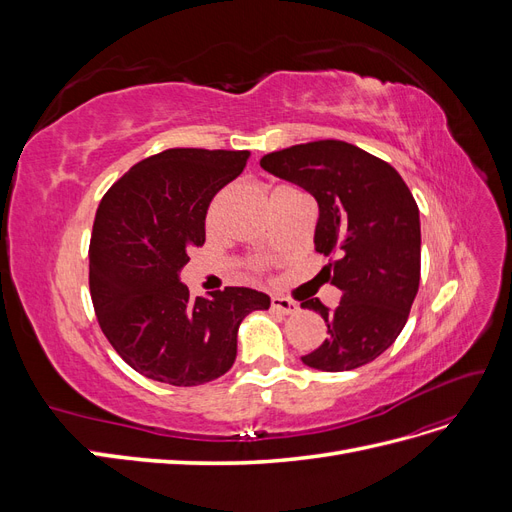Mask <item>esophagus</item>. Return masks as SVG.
<instances>
[{
    "instance_id": "esophagus-1",
    "label": "esophagus",
    "mask_w": 512,
    "mask_h": 512,
    "mask_svg": "<svg viewBox=\"0 0 512 512\" xmlns=\"http://www.w3.org/2000/svg\"><path fill=\"white\" fill-rule=\"evenodd\" d=\"M271 309L273 312H280V314H297L299 312V303H294L290 299H284V297H273L271 299Z\"/></svg>"
}]
</instances>
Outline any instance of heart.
I'll use <instances>...</instances> for the list:
<instances>
[{"instance_id": "1", "label": "heart", "mask_w": 512, "mask_h": 512, "mask_svg": "<svg viewBox=\"0 0 512 512\" xmlns=\"http://www.w3.org/2000/svg\"><path fill=\"white\" fill-rule=\"evenodd\" d=\"M220 205H222V194H218V196H215V198L211 200V205H209V213H207V220H209V222H215V218H218ZM252 269H260L258 262H252Z\"/></svg>"}]
</instances>
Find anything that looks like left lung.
<instances>
[{
  "instance_id": "1",
  "label": "left lung",
  "mask_w": 512,
  "mask_h": 512,
  "mask_svg": "<svg viewBox=\"0 0 512 512\" xmlns=\"http://www.w3.org/2000/svg\"><path fill=\"white\" fill-rule=\"evenodd\" d=\"M260 166L316 198V252L342 301L299 299L327 322V339L301 361L348 371L389 348L406 327L421 280V222L406 181L371 153L344 141H314L267 153Z\"/></svg>"
}]
</instances>
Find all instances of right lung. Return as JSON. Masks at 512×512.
<instances>
[{
	"instance_id": "1",
	"label": "right lung",
	"mask_w": 512,
	"mask_h": 512,
	"mask_svg": "<svg viewBox=\"0 0 512 512\" xmlns=\"http://www.w3.org/2000/svg\"><path fill=\"white\" fill-rule=\"evenodd\" d=\"M250 151L166 149L134 164L102 196L89 241V292L102 333L145 378L196 386L235 363L237 331L265 292L226 286L190 297L179 282L205 243L211 198L243 173Z\"/></svg>"
}]
</instances>
